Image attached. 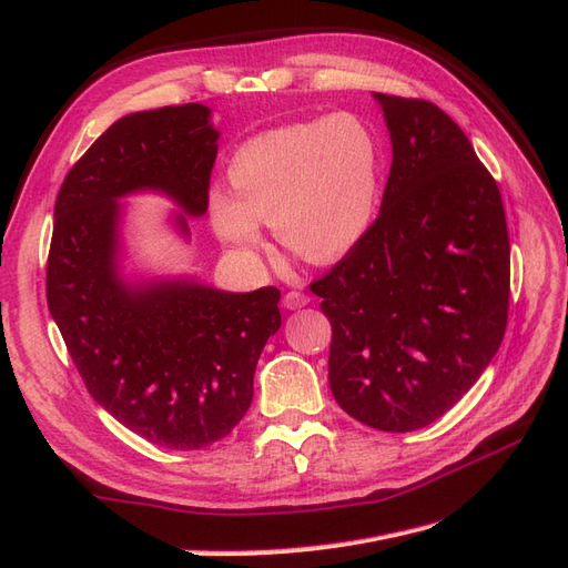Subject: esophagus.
Wrapping results in <instances>:
<instances>
[{
	"label": "esophagus",
	"mask_w": 568,
	"mask_h": 568,
	"mask_svg": "<svg viewBox=\"0 0 568 568\" xmlns=\"http://www.w3.org/2000/svg\"><path fill=\"white\" fill-rule=\"evenodd\" d=\"M282 303L286 311H298V307H305L307 303H311V296L303 294V291H288Z\"/></svg>",
	"instance_id": "obj_1"
}]
</instances>
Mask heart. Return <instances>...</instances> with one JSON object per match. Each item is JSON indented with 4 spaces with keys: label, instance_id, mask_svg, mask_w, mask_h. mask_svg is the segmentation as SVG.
Wrapping results in <instances>:
<instances>
[{
    "label": "heart",
    "instance_id": "heart-1",
    "mask_svg": "<svg viewBox=\"0 0 568 568\" xmlns=\"http://www.w3.org/2000/svg\"><path fill=\"white\" fill-rule=\"evenodd\" d=\"M234 196L211 192V220L227 244L261 246V222L307 263H334L369 232L382 194V146L355 113H332L255 134L230 159Z\"/></svg>",
    "mask_w": 568,
    "mask_h": 568
}]
</instances>
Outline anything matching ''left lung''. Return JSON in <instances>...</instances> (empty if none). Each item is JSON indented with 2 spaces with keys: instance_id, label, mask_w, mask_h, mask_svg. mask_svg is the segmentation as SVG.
Instances as JSON below:
<instances>
[{
  "instance_id": "1",
  "label": "left lung",
  "mask_w": 568,
  "mask_h": 568,
  "mask_svg": "<svg viewBox=\"0 0 568 568\" xmlns=\"http://www.w3.org/2000/svg\"><path fill=\"white\" fill-rule=\"evenodd\" d=\"M374 97L393 144L382 213L311 288L332 322L336 403L405 434L443 417L500 348L509 234L500 189L455 120L426 99Z\"/></svg>"
}]
</instances>
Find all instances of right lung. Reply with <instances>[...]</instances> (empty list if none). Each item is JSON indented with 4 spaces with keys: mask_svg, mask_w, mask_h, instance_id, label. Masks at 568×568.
I'll return each instance as SVG.
<instances>
[{
    "mask_svg": "<svg viewBox=\"0 0 568 568\" xmlns=\"http://www.w3.org/2000/svg\"><path fill=\"white\" fill-rule=\"evenodd\" d=\"M201 104L115 120L68 170L54 203L47 305L92 398L136 436L201 450L242 422L280 288L227 294L194 282L128 286L115 270V199L159 189L209 209L217 132ZM186 230L184 217H180Z\"/></svg>",
    "mask_w": 568,
    "mask_h": 568,
    "instance_id": "obj_1",
    "label": "right lung"
}]
</instances>
